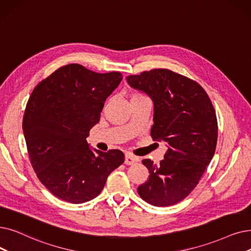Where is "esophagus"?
Returning <instances> with one entry per match:
<instances>
[{"label":"esophagus","instance_id":"obj_1","mask_svg":"<svg viewBox=\"0 0 251 251\" xmlns=\"http://www.w3.org/2000/svg\"><path fill=\"white\" fill-rule=\"evenodd\" d=\"M138 162V158L137 157H134L132 155H129V154H126L125 155V161L124 163L126 165H133L135 164V163Z\"/></svg>","mask_w":251,"mask_h":251}]
</instances>
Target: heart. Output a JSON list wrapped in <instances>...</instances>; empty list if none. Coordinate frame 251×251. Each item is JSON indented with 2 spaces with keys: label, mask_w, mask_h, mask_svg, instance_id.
<instances>
[{
  "label": "heart",
  "mask_w": 251,
  "mask_h": 251,
  "mask_svg": "<svg viewBox=\"0 0 251 251\" xmlns=\"http://www.w3.org/2000/svg\"><path fill=\"white\" fill-rule=\"evenodd\" d=\"M136 95H139V94H136Z\"/></svg>",
  "instance_id": "1"
}]
</instances>
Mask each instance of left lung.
<instances>
[{
    "label": "left lung",
    "instance_id": "left-lung-1",
    "mask_svg": "<svg viewBox=\"0 0 251 251\" xmlns=\"http://www.w3.org/2000/svg\"><path fill=\"white\" fill-rule=\"evenodd\" d=\"M126 80L151 100V136L167 145L160 164L143 160L150 176L137 188L138 195L154 206L174 205L197 186L214 155L217 121L213 105L198 83L166 69L128 75Z\"/></svg>",
    "mask_w": 251,
    "mask_h": 251
}]
</instances>
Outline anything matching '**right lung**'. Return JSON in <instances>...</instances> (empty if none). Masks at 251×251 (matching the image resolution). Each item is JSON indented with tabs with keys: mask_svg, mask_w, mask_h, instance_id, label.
<instances>
[{
	"mask_svg": "<svg viewBox=\"0 0 251 251\" xmlns=\"http://www.w3.org/2000/svg\"><path fill=\"white\" fill-rule=\"evenodd\" d=\"M121 81L119 72L99 74L72 63L31 92L23 122L27 151L38 178L57 198L74 204L92 200L124 162L121 151L92 150L86 140Z\"/></svg>",
	"mask_w": 251,
	"mask_h": 251,
	"instance_id": "add662e5",
	"label": "right lung"
}]
</instances>
